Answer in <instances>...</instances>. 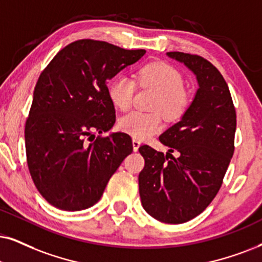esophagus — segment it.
<instances>
[{
	"instance_id": "1",
	"label": "esophagus",
	"mask_w": 262,
	"mask_h": 262,
	"mask_svg": "<svg viewBox=\"0 0 262 262\" xmlns=\"http://www.w3.org/2000/svg\"><path fill=\"white\" fill-rule=\"evenodd\" d=\"M140 145H141V141L139 140V139H133V150L134 151H138L139 150V147H140Z\"/></svg>"
}]
</instances>
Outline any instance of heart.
<instances>
[{
    "instance_id": "heart-1",
    "label": "heart",
    "mask_w": 262,
    "mask_h": 262,
    "mask_svg": "<svg viewBox=\"0 0 262 262\" xmlns=\"http://www.w3.org/2000/svg\"><path fill=\"white\" fill-rule=\"evenodd\" d=\"M135 79L142 88L156 92L151 112L132 111L120 118L118 127L135 139H146L161 130L162 115L168 121H177L186 114L191 95L184 85V78L177 69L167 62L155 61L141 66ZM135 82L127 76H118L108 88V95L116 107L127 110L133 102Z\"/></svg>"
}]
</instances>
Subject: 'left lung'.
Segmentation results:
<instances>
[{
  "instance_id": "left-lung-1",
  "label": "left lung",
  "mask_w": 262,
  "mask_h": 262,
  "mask_svg": "<svg viewBox=\"0 0 262 262\" xmlns=\"http://www.w3.org/2000/svg\"><path fill=\"white\" fill-rule=\"evenodd\" d=\"M167 54L196 75L200 88L181 121L160 137L169 147L167 155L148 145L139 147L145 160L139 193L156 220L183 224L200 215L223 185L234 152L236 108L226 81L210 61L183 52Z\"/></svg>"
}]
</instances>
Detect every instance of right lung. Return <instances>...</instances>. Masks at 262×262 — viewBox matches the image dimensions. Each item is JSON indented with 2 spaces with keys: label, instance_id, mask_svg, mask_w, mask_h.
Wrapping results in <instances>:
<instances>
[{
  "label": "right lung",
  "instance_id": "1",
  "mask_svg": "<svg viewBox=\"0 0 262 262\" xmlns=\"http://www.w3.org/2000/svg\"><path fill=\"white\" fill-rule=\"evenodd\" d=\"M145 53L78 39L59 51L39 75L25 123V148L35 186L49 204L68 211L94 205L133 152L128 134L101 137L116 122L107 82ZM95 133L101 134L97 139Z\"/></svg>",
  "mask_w": 262,
  "mask_h": 262
}]
</instances>
